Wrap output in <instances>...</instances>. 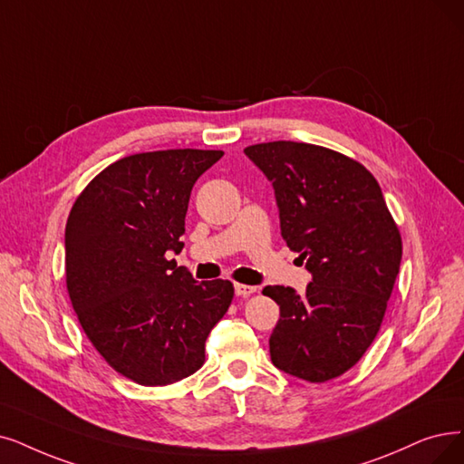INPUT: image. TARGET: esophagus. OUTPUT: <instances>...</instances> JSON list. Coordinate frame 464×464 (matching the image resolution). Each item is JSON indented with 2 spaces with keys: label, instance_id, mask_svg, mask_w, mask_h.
I'll use <instances>...</instances> for the list:
<instances>
[{
  "label": "esophagus",
  "instance_id": "34e87169",
  "mask_svg": "<svg viewBox=\"0 0 464 464\" xmlns=\"http://www.w3.org/2000/svg\"><path fill=\"white\" fill-rule=\"evenodd\" d=\"M234 289H236V295H237V296H249V295L256 293V287L246 285V284H236Z\"/></svg>",
  "mask_w": 464,
  "mask_h": 464
}]
</instances>
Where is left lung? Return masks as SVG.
<instances>
[{
  "mask_svg": "<svg viewBox=\"0 0 464 464\" xmlns=\"http://www.w3.org/2000/svg\"><path fill=\"white\" fill-rule=\"evenodd\" d=\"M274 184L282 237L312 272L303 295L266 285L280 306L272 363L308 382L354 367L381 329L401 261V236L377 179L331 148L274 140L246 148Z\"/></svg>",
  "mask_w": 464,
  "mask_h": 464,
  "instance_id": "8db88e82",
  "label": "left lung"
}]
</instances>
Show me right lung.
<instances>
[{
  "label": "right lung",
  "mask_w": 464,
  "mask_h": 464,
  "mask_svg": "<svg viewBox=\"0 0 464 464\" xmlns=\"http://www.w3.org/2000/svg\"><path fill=\"white\" fill-rule=\"evenodd\" d=\"M222 150H156L121 158L92 179L66 222V289L106 363L142 386L196 373L234 285L198 284L177 266L194 182Z\"/></svg>",
  "instance_id": "1"
}]
</instances>
